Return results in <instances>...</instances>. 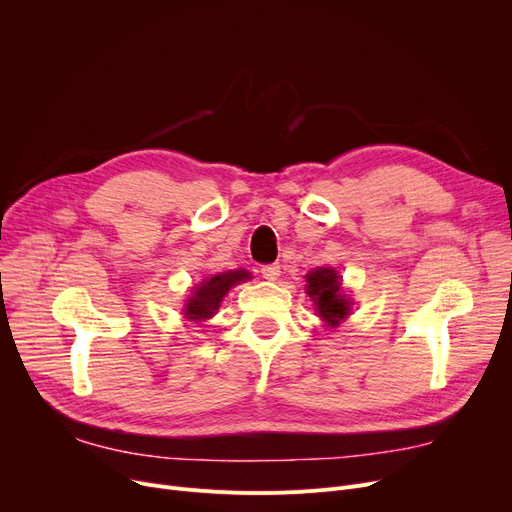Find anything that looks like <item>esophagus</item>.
<instances>
[{"label":"esophagus","mask_w":512,"mask_h":512,"mask_svg":"<svg viewBox=\"0 0 512 512\" xmlns=\"http://www.w3.org/2000/svg\"><path fill=\"white\" fill-rule=\"evenodd\" d=\"M261 276H263L265 280H270V282L278 280V276H280V265H278V263H267V265H263V267H261Z\"/></svg>","instance_id":"1"}]
</instances>
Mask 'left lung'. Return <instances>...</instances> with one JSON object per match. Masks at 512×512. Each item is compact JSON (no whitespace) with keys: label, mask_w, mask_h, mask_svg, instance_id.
I'll return each instance as SVG.
<instances>
[{"label":"left lung","mask_w":512,"mask_h":512,"mask_svg":"<svg viewBox=\"0 0 512 512\" xmlns=\"http://www.w3.org/2000/svg\"><path fill=\"white\" fill-rule=\"evenodd\" d=\"M307 294L328 326L340 324L351 313V303L342 294V282L334 267H317L307 274Z\"/></svg>","instance_id":"obj_1"}]
</instances>
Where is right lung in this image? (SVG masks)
Returning a JSON list of instances; mask_svg holds the SVG:
<instances>
[{
  "instance_id": "obj_1",
  "label": "right lung",
  "mask_w": 512,
  "mask_h": 512,
  "mask_svg": "<svg viewBox=\"0 0 512 512\" xmlns=\"http://www.w3.org/2000/svg\"><path fill=\"white\" fill-rule=\"evenodd\" d=\"M251 274L245 270H236V272H226L220 276H213L211 280H205L193 294V299H188L186 303V317L193 321L209 319L215 311H218L222 299L226 297V292L234 286L249 280Z\"/></svg>"
}]
</instances>
